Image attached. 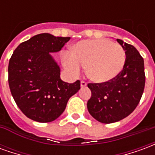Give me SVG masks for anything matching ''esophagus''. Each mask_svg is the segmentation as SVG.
<instances>
[{"instance_id":"esophagus-1","label":"esophagus","mask_w":155,"mask_h":155,"mask_svg":"<svg viewBox=\"0 0 155 155\" xmlns=\"http://www.w3.org/2000/svg\"><path fill=\"white\" fill-rule=\"evenodd\" d=\"M87 85V83L85 82L84 81H81V87H85Z\"/></svg>"}]
</instances>
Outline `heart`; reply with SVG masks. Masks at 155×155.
<instances>
[{
    "instance_id": "heart-1",
    "label": "heart",
    "mask_w": 155,
    "mask_h": 155,
    "mask_svg": "<svg viewBox=\"0 0 155 155\" xmlns=\"http://www.w3.org/2000/svg\"><path fill=\"white\" fill-rule=\"evenodd\" d=\"M126 53L119 44L108 40H88L78 42L72 54H63V64L71 74H79L81 68L87 67V74L92 81L105 82L122 71Z\"/></svg>"
}]
</instances>
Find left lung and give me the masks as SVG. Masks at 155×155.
Listing matches in <instances>:
<instances>
[{
	"label": "left lung",
	"instance_id": "1",
	"mask_svg": "<svg viewBox=\"0 0 155 155\" xmlns=\"http://www.w3.org/2000/svg\"><path fill=\"white\" fill-rule=\"evenodd\" d=\"M126 53L123 70L103 83H89L87 102L91 116L104 124L114 123L130 115L140 103L145 84L143 59L136 48L117 39Z\"/></svg>",
	"mask_w": 155,
	"mask_h": 155
}]
</instances>
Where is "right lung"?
Instances as JSON below:
<instances>
[{
    "mask_svg": "<svg viewBox=\"0 0 155 155\" xmlns=\"http://www.w3.org/2000/svg\"><path fill=\"white\" fill-rule=\"evenodd\" d=\"M71 37L43 33L19 45L10 59L8 82L14 101L29 119L41 123L56 120L69 99L81 89V81H61V70L51 55Z\"/></svg>",
    "mask_w": 155,
    "mask_h": 155,
    "instance_id": "obj_1",
    "label": "right lung"
}]
</instances>
